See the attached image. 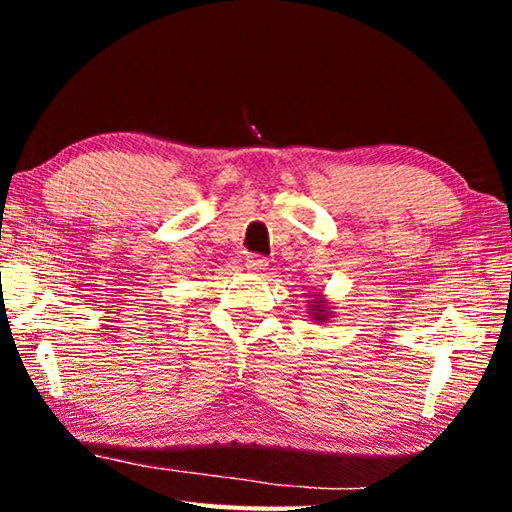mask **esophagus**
Returning a JSON list of instances; mask_svg holds the SVG:
<instances>
[{
  "mask_svg": "<svg viewBox=\"0 0 512 512\" xmlns=\"http://www.w3.org/2000/svg\"><path fill=\"white\" fill-rule=\"evenodd\" d=\"M246 266L250 271H264L268 266V259L262 255H246Z\"/></svg>",
  "mask_w": 512,
  "mask_h": 512,
  "instance_id": "obj_1",
  "label": "esophagus"
}]
</instances>
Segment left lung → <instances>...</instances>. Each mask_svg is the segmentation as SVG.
Wrapping results in <instances>:
<instances>
[{
    "label": "left lung",
    "instance_id": "obj_1",
    "mask_svg": "<svg viewBox=\"0 0 512 512\" xmlns=\"http://www.w3.org/2000/svg\"><path fill=\"white\" fill-rule=\"evenodd\" d=\"M307 307H309V318L314 320V323L323 325V323H329V318H332V307L327 305V300L320 296V293H316L314 298L307 300Z\"/></svg>",
    "mask_w": 512,
    "mask_h": 512
}]
</instances>
